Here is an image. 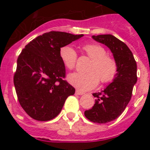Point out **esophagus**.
I'll use <instances>...</instances> for the list:
<instances>
[{
	"label": "esophagus",
	"mask_w": 150,
	"mask_h": 150,
	"mask_svg": "<svg viewBox=\"0 0 150 150\" xmlns=\"http://www.w3.org/2000/svg\"><path fill=\"white\" fill-rule=\"evenodd\" d=\"M75 94L79 95V96H81V95L83 94V92L81 91H79V90H76V91H75Z\"/></svg>",
	"instance_id": "esophagus-1"
}]
</instances>
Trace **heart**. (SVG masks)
Returning a JSON list of instances; mask_svg holds the SVG:
<instances>
[{
  "label": "heart",
  "instance_id": "heart-1",
  "mask_svg": "<svg viewBox=\"0 0 150 150\" xmlns=\"http://www.w3.org/2000/svg\"><path fill=\"white\" fill-rule=\"evenodd\" d=\"M82 52L91 59L86 67V72H75L68 75L69 83L81 91H88L96 87L99 80L101 83L113 81L118 73V64L112 56L107 54L104 46L96 43H88L81 47ZM59 57L69 70L75 67L77 53L70 46L59 50Z\"/></svg>",
  "mask_w": 150,
  "mask_h": 150
}]
</instances>
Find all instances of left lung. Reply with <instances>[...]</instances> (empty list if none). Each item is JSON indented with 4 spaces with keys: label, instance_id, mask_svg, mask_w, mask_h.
<instances>
[{
    "label": "left lung",
    "instance_id": "obj_1",
    "mask_svg": "<svg viewBox=\"0 0 150 150\" xmlns=\"http://www.w3.org/2000/svg\"><path fill=\"white\" fill-rule=\"evenodd\" d=\"M111 50L118 64V73L112 83L101 92L93 93L94 106L84 112L91 122L105 124L118 118L131 100L133 86L137 83V62L125 43L111 34L92 36Z\"/></svg>",
    "mask_w": 150,
    "mask_h": 150
}]
</instances>
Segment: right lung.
Segmentation results:
<instances>
[{"label":"right lung","instance_id":"right-lung-1","mask_svg":"<svg viewBox=\"0 0 150 150\" xmlns=\"http://www.w3.org/2000/svg\"><path fill=\"white\" fill-rule=\"evenodd\" d=\"M83 34L50 31L28 43L21 50L13 75L18 100L31 118L47 121L62 110L75 89L66 81V69L59 57L61 47Z\"/></svg>","mask_w":150,"mask_h":150}]
</instances>
